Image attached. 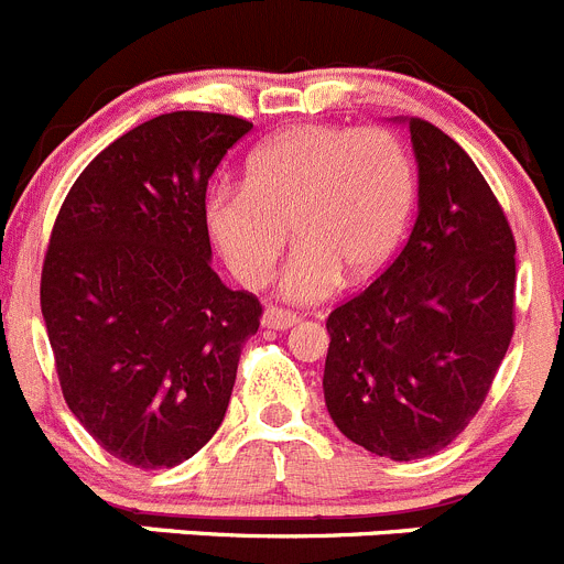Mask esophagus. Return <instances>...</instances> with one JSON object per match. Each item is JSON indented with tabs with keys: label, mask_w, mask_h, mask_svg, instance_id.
I'll use <instances>...</instances> for the list:
<instances>
[{
	"label": "esophagus",
	"mask_w": 564,
	"mask_h": 564,
	"mask_svg": "<svg viewBox=\"0 0 564 564\" xmlns=\"http://www.w3.org/2000/svg\"><path fill=\"white\" fill-rule=\"evenodd\" d=\"M296 322H299L296 313H291V310L265 307V313H262V324L271 329H288V327H293Z\"/></svg>",
	"instance_id": "1"
}]
</instances>
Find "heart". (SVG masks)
<instances>
[{"label": "heart", "mask_w": 564, "mask_h": 564, "mask_svg": "<svg viewBox=\"0 0 564 564\" xmlns=\"http://www.w3.org/2000/svg\"><path fill=\"white\" fill-rule=\"evenodd\" d=\"M416 198L405 144L389 128L304 122L257 148L246 184H215L204 220L229 271L260 288L273 273L293 224V251L279 293L313 304L333 296L344 271L377 273L400 246Z\"/></svg>", "instance_id": "1"}]
</instances>
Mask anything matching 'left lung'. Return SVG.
Masks as SVG:
<instances>
[{"instance_id":"1","label":"left lung","mask_w":564,"mask_h":564,"mask_svg":"<svg viewBox=\"0 0 564 564\" xmlns=\"http://www.w3.org/2000/svg\"><path fill=\"white\" fill-rule=\"evenodd\" d=\"M420 215L394 262L327 318L324 402L375 456L444 451L489 394L514 333V237L481 170L420 117Z\"/></svg>"}]
</instances>
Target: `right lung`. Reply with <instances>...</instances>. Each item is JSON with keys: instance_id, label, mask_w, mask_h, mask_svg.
Returning a JSON list of instances; mask_svg holds the SVG:
<instances>
[{"instance_id": "add662e5", "label": "right lung", "mask_w": 564, "mask_h": 564, "mask_svg": "<svg viewBox=\"0 0 564 564\" xmlns=\"http://www.w3.org/2000/svg\"><path fill=\"white\" fill-rule=\"evenodd\" d=\"M251 122L173 111L122 133L77 175L41 271L61 391L102 451L175 467L220 427L251 293L212 271L206 184Z\"/></svg>"}]
</instances>
